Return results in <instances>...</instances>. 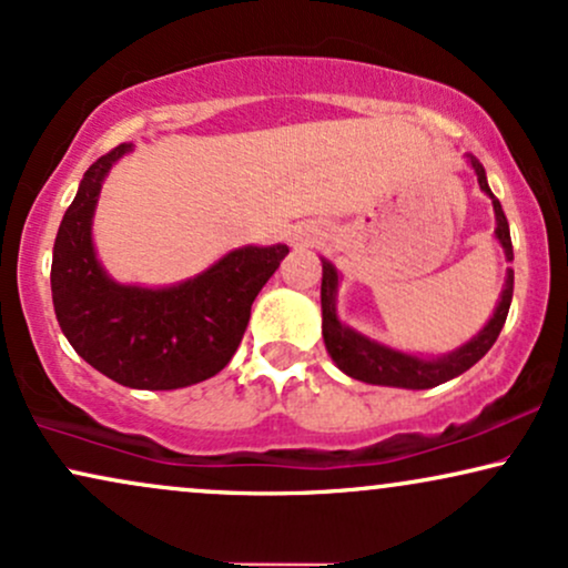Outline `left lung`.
Returning <instances> with one entry per match:
<instances>
[{"instance_id": "8db88e82", "label": "left lung", "mask_w": 568, "mask_h": 568, "mask_svg": "<svg viewBox=\"0 0 568 568\" xmlns=\"http://www.w3.org/2000/svg\"><path fill=\"white\" fill-rule=\"evenodd\" d=\"M474 173H477L479 189L493 200L495 210V236H498L500 247L506 250V261H514V247H510V231L506 213H503L500 202L495 200L493 189L487 184V173L481 163L474 155H468ZM324 265V278H321V332H324V345L332 355V361L337 363L339 371H345L353 379L366 382V384H382V387H403V389H429L437 384H445L468 371L474 363L485 358V353L495 345L503 324H506L510 297H514V268L506 273V284H503L498 307H495L493 318L487 321V326L481 328L477 337H471L466 345H460L453 353L439 355V358H418V355L400 353V349H392L382 342H374L363 337L361 332L345 326L337 316V286H339V273L328 261H321Z\"/></svg>"}]
</instances>
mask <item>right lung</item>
<instances>
[{
	"mask_svg": "<svg viewBox=\"0 0 568 568\" xmlns=\"http://www.w3.org/2000/svg\"><path fill=\"white\" fill-rule=\"evenodd\" d=\"M134 150L118 144L83 173L52 250V303L60 328L89 366L131 389H179L226 368L257 292L290 252L240 247L186 282L118 284L91 242L104 176Z\"/></svg>",
	"mask_w": 568,
	"mask_h": 568,
	"instance_id": "add662e5",
	"label": "right lung"
}]
</instances>
